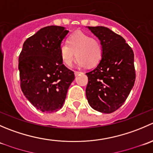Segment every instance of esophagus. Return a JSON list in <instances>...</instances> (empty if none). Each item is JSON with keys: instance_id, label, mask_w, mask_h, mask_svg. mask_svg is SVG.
<instances>
[{"instance_id": "esophagus-1", "label": "esophagus", "mask_w": 153, "mask_h": 153, "mask_svg": "<svg viewBox=\"0 0 153 153\" xmlns=\"http://www.w3.org/2000/svg\"><path fill=\"white\" fill-rule=\"evenodd\" d=\"M74 73H75V76H77V75H79V74H81V73H82V72H78V71H75V72H74Z\"/></svg>"}]
</instances>
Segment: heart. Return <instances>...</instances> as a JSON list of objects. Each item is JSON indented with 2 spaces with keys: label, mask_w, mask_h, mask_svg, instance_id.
<instances>
[{
  "label": "heart",
  "mask_w": 153,
  "mask_h": 153,
  "mask_svg": "<svg viewBox=\"0 0 153 153\" xmlns=\"http://www.w3.org/2000/svg\"><path fill=\"white\" fill-rule=\"evenodd\" d=\"M67 42L62 43L59 47L61 60L67 67L72 65L75 55L78 58L77 63L80 67L96 65L102 58V46L100 41L84 32L72 34Z\"/></svg>",
  "instance_id": "1"
}]
</instances>
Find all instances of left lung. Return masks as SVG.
<instances>
[{
	"label": "left lung",
	"mask_w": 153,
	"mask_h": 153,
	"mask_svg": "<svg viewBox=\"0 0 153 153\" xmlns=\"http://www.w3.org/2000/svg\"><path fill=\"white\" fill-rule=\"evenodd\" d=\"M99 39L102 58L86 75V96L92 109L112 113L127 98L135 81L134 53L123 37L104 27H87Z\"/></svg>",
	"instance_id": "1"
}]
</instances>
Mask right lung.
<instances>
[{
    "mask_svg": "<svg viewBox=\"0 0 153 153\" xmlns=\"http://www.w3.org/2000/svg\"><path fill=\"white\" fill-rule=\"evenodd\" d=\"M68 32L63 27H44L26 40L19 55L21 90L41 112L61 109L75 79L74 72L63 64L59 52Z\"/></svg>",
    "mask_w": 153,
    "mask_h": 153,
    "instance_id": "add662e5",
    "label": "right lung"
}]
</instances>
